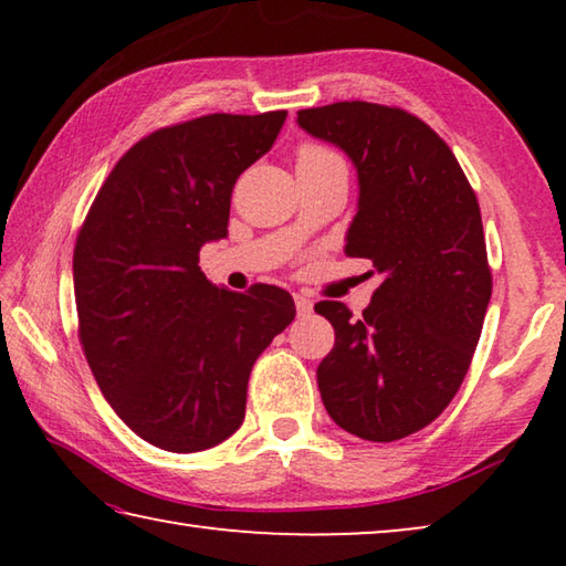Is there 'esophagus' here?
<instances>
[{
  "label": "esophagus",
  "instance_id": "esophagus-1",
  "mask_svg": "<svg viewBox=\"0 0 566 566\" xmlns=\"http://www.w3.org/2000/svg\"><path fill=\"white\" fill-rule=\"evenodd\" d=\"M294 304H296V314H300V317H310L312 300H306V296H302V294H294Z\"/></svg>",
  "mask_w": 566,
  "mask_h": 566
}]
</instances>
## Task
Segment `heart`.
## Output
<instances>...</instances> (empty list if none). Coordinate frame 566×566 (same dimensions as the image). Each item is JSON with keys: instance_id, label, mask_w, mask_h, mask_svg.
Here are the masks:
<instances>
[{"instance_id": "1", "label": "heart", "mask_w": 566, "mask_h": 566, "mask_svg": "<svg viewBox=\"0 0 566 566\" xmlns=\"http://www.w3.org/2000/svg\"><path fill=\"white\" fill-rule=\"evenodd\" d=\"M329 157H334L332 151L322 149V147H314V145L302 147V151H300V159H329Z\"/></svg>"}]
</instances>
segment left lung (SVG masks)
Listing matches in <instances>:
<instances>
[{
    "instance_id": "8db88e82",
    "label": "left lung",
    "mask_w": 566,
    "mask_h": 566,
    "mask_svg": "<svg viewBox=\"0 0 566 566\" xmlns=\"http://www.w3.org/2000/svg\"><path fill=\"white\" fill-rule=\"evenodd\" d=\"M296 124L352 159L359 199L344 254L381 274L359 319L342 302L314 306L334 327L319 395L344 432L395 442L442 415L472 361L492 296L482 214L452 149L415 114L337 102Z\"/></svg>"
}]
</instances>
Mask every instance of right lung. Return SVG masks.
Listing matches in <instances>:
<instances>
[{"mask_svg":"<svg viewBox=\"0 0 566 566\" xmlns=\"http://www.w3.org/2000/svg\"><path fill=\"white\" fill-rule=\"evenodd\" d=\"M284 119L207 114L151 132L117 161L76 237L84 357L124 424L167 452H205L242 427L249 371L296 314L280 286L242 294L199 270V249L227 237L237 177Z\"/></svg>","mask_w":566,"mask_h":566,"instance_id":"right-lung-1","label":"right lung"}]
</instances>
